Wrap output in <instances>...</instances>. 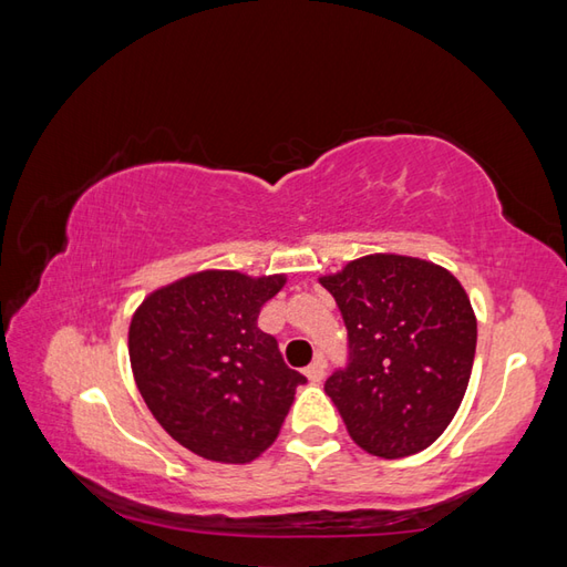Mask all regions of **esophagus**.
<instances>
[{"instance_id": "obj_1", "label": "esophagus", "mask_w": 567, "mask_h": 567, "mask_svg": "<svg viewBox=\"0 0 567 567\" xmlns=\"http://www.w3.org/2000/svg\"><path fill=\"white\" fill-rule=\"evenodd\" d=\"M305 373H307L309 383H321V381H324V375H327V361H324V357H317L312 363L307 365Z\"/></svg>"}]
</instances>
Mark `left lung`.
<instances>
[{
  "instance_id": "1",
  "label": "left lung",
  "mask_w": 567,
  "mask_h": 567,
  "mask_svg": "<svg viewBox=\"0 0 567 567\" xmlns=\"http://www.w3.org/2000/svg\"><path fill=\"white\" fill-rule=\"evenodd\" d=\"M347 324L349 359L324 383L351 440L383 460L423 452L467 391L476 317L457 277L405 255H365L321 277Z\"/></svg>"
}]
</instances>
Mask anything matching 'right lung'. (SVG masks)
<instances>
[{
    "label": "right lung",
    "mask_w": 567,
    "mask_h": 567,
    "mask_svg": "<svg viewBox=\"0 0 567 567\" xmlns=\"http://www.w3.org/2000/svg\"><path fill=\"white\" fill-rule=\"evenodd\" d=\"M285 275H188L152 292L132 317L130 363L144 403L204 460L246 464L268 450L307 383L258 329Z\"/></svg>",
    "instance_id": "1"
}]
</instances>
